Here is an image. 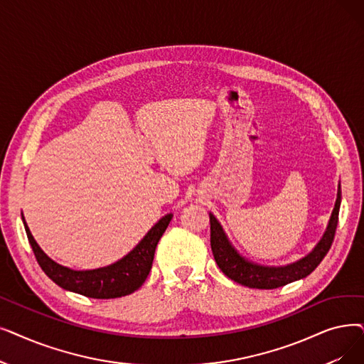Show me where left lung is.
<instances>
[{
  "label": "left lung",
  "instance_id": "1",
  "mask_svg": "<svg viewBox=\"0 0 364 364\" xmlns=\"http://www.w3.org/2000/svg\"><path fill=\"white\" fill-rule=\"evenodd\" d=\"M341 184H338V195L335 208L331 211L328 218L327 228L321 236V240L302 259L284 266H266L244 257L241 252L236 250L228 235L220 225L213 213H210V225H211V250L214 259L226 277L233 279L235 282L250 289H278L290 284L293 281L302 279L308 277L315 267H317L327 251L331 247L335 238V232L338 226V217L341 208Z\"/></svg>",
  "mask_w": 364,
  "mask_h": 364
}]
</instances>
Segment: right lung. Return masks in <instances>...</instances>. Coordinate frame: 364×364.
Wrapping results in <instances>:
<instances>
[{
	"mask_svg": "<svg viewBox=\"0 0 364 364\" xmlns=\"http://www.w3.org/2000/svg\"><path fill=\"white\" fill-rule=\"evenodd\" d=\"M171 218V213L164 215L146 233L144 238L136 244V247L120 260L104 267H98V269L75 271L56 263L46 255L34 240L22 214L28 241L33 247L36 259L44 274L64 290L93 299H114L128 296L143 286L151 269L156 245L162 238Z\"/></svg>",
	"mask_w": 364,
	"mask_h": 364,
	"instance_id": "right-lung-1",
	"label": "right lung"
}]
</instances>
